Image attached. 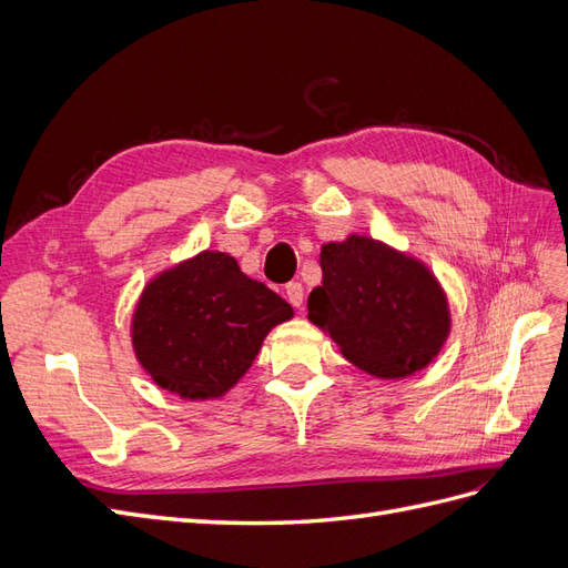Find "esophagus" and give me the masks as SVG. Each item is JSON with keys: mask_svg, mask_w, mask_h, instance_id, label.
I'll list each match as a JSON object with an SVG mask.
<instances>
[{"mask_svg": "<svg viewBox=\"0 0 568 568\" xmlns=\"http://www.w3.org/2000/svg\"><path fill=\"white\" fill-rule=\"evenodd\" d=\"M284 294H286V301L294 307L303 305V284L301 282H288L286 288H284Z\"/></svg>", "mask_w": 568, "mask_h": 568, "instance_id": "1", "label": "esophagus"}]
</instances>
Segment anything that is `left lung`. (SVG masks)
Returning a JSON list of instances; mask_svg holds the SVG:
<instances>
[{
  "instance_id": "left-lung-1",
  "label": "left lung",
  "mask_w": 568,
  "mask_h": 568,
  "mask_svg": "<svg viewBox=\"0 0 568 568\" xmlns=\"http://www.w3.org/2000/svg\"><path fill=\"white\" fill-rule=\"evenodd\" d=\"M307 317L353 365L382 379L426 367L450 332L448 301L422 263L367 236L326 244Z\"/></svg>"
}]
</instances>
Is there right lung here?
Wrapping results in <instances>:
<instances>
[{
	"instance_id": "right-lung-1",
	"label": "right lung",
	"mask_w": 568,
	"mask_h": 568,
	"mask_svg": "<svg viewBox=\"0 0 568 568\" xmlns=\"http://www.w3.org/2000/svg\"><path fill=\"white\" fill-rule=\"evenodd\" d=\"M291 305L239 270L227 253L205 251L153 280L136 305L132 343L161 388L203 400L232 388Z\"/></svg>"
}]
</instances>
